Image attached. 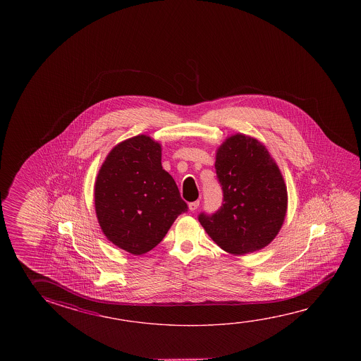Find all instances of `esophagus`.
I'll list each match as a JSON object with an SVG mask.
<instances>
[{
  "mask_svg": "<svg viewBox=\"0 0 361 361\" xmlns=\"http://www.w3.org/2000/svg\"><path fill=\"white\" fill-rule=\"evenodd\" d=\"M199 205H200V201L199 200L194 201V202H190L189 209L191 212H195L196 209L199 207Z\"/></svg>",
  "mask_w": 361,
  "mask_h": 361,
  "instance_id": "esophagus-1",
  "label": "esophagus"
}]
</instances>
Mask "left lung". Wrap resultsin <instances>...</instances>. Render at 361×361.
<instances>
[{
	"mask_svg": "<svg viewBox=\"0 0 361 361\" xmlns=\"http://www.w3.org/2000/svg\"><path fill=\"white\" fill-rule=\"evenodd\" d=\"M215 169L224 199L216 213L199 215L202 228L231 255L264 248L277 237L288 205L276 161L257 138L235 133L216 149Z\"/></svg>",
	"mask_w": 361,
	"mask_h": 361,
	"instance_id": "obj_1",
	"label": "left lung"
}]
</instances>
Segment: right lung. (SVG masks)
Wrapping results in <instances>:
<instances>
[{"mask_svg": "<svg viewBox=\"0 0 361 361\" xmlns=\"http://www.w3.org/2000/svg\"><path fill=\"white\" fill-rule=\"evenodd\" d=\"M160 143L138 135L116 145L95 178L94 207L109 242L141 255L165 238L188 210L178 185L161 165Z\"/></svg>", "mask_w": 361, "mask_h": 361, "instance_id": "right-lung-1", "label": "right lung"}]
</instances>
